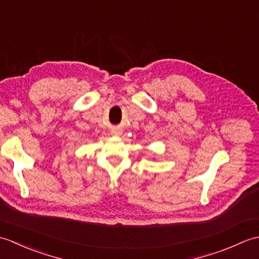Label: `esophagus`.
<instances>
[{
	"mask_svg": "<svg viewBox=\"0 0 259 259\" xmlns=\"http://www.w3.org/2000/svg\"><path fill=\"white\" fill-rule=\"evenodd\" d=\"M113 134H114V135H119V134H120V130H114Z\"/></svg>",
	"mask_w": 259,
	"mask_h": 259,
	"instance_id": "obj_1",
	"label": "esophagus"
}]
</instances>
